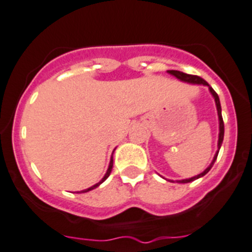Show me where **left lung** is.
<instances>
[{
    "instance_id": "8db88e82",
    "label": "left lung",
    "mask_w": 252,
    "mask_h": 252,
    "mask_svg": "<svg viewBox=\"0 0 252 252\" xmlns=\"http://www.w3.org/2000/svg\"><path fill=\"white\" fill-rule=\"evenodd\" d=\"M168 73H169V74H171V76L175 77V78L179 79V81L185 82V83H190V84H199V86H206V87H208L209 91H210V93H211V95H213L214 99H215L216 110H218V117H219V140H218V150H216L215 155H214L213 161H211L210 165H209L208 168H206L205 170L203 171V173L199 174V175H195V176H192V178H189V179L176 180V183H183V184H185V183H190V182H194V180L199 179V178H201V176H204V175H205V174H208V173H209V170H210V169L213 168L214 163H215L216 158H218L219 150H220V148H221L222 140H224V121H222V115H221V105H220V99H219V95H218V94H216V92L214 91V89L211 88L210 86H209L208 82L204 81V79H203V78H200V77L192 76V74H187V73L180 72V70H168ZM169 182H173V180H169Z\"/></svg>"
}]
</instances>
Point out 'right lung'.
Instances as JSON below:
<instances>
[{
	"label": "right lung",
	"instance_id": "obj_1",
	"mask_svg": "<svg viewBox=\"0 0 252 252\" xmlns=\"http://www.w3.org/2000/svg\"><path fill=\"white\" fill-rule=\"evenodd\" d=\"M113 153H114V152H113ZM112 168H113V157H112V159H110V163H109V166H108V170H107V173H105V175H104V176H103V179H102V180H100V182H99V183H97V184H95V185H93V187L88 188V189H86V190H82V191H81V192H87V191H91V190H93V189H95V188H97V187H99V185H100V184H102V183H103V182H104V180H105V179H107L108 176H109V175H110V173H112Z\"/></svg>",
	"mask_w": 252,
	"mask_h": 252
}]
</instances>
